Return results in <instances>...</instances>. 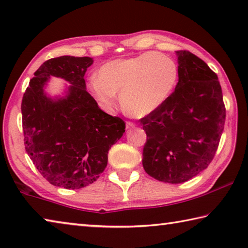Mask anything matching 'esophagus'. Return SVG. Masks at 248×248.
I'll return each mask as SVG.
<instances>
[{
    "instance_id": "34e87169",
    "label": "esophagus",
    "mask_w": 248,
    "mask_h": 248,
    "mask_svg": "<svg viewBox=\"0 0 248 248\" xmlns=\"http://www.w3.org/2000/svg\"><path fill=\"white\" fill-rule=\"evenodd\" d=\"M125 125H127V128H128V129L136 127V124H134L133 123H131V121H127V124H125Z\"/></svg>"
}]
</instances>
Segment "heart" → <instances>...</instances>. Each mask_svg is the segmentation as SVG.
Masks as SVG:
<instances>
[{
    "label": "heart",
    "mask_w": 248,
    "mask_h": 248,
    "mask_svg": "<svg viewBox=\"0 0 248 248\" xmlns=\"http://www.w3.org/2000/svg\"><path fill=\"white\" fill-rule=\"evenodd\" d=\"M178 69L173 59L150 51L140 56L105 63L89 87L99 106L109 110L120 93L121 106L128 114L142 117L162 106L173 93Z\"/></svg>",
    "instance_id": "1"
}]
</instances>
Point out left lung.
<instances>
[{
	"instance_id": "1",
	"label": "left lung",
	"mask_w": 248,
	"mask_h": 248,
	"mask_svg": "<svg viewBox=\"0 0 248 248\" xmlns=\"http://www.w3.org/2000/svg\"><path fill=\"white\" fill-rule=\"evenodd\" d=\"M178 83L166 102L140 119L146 133L142 164L151 177L180 184L212 162L225 123L217 75L200 58L179 50Z\"/></svg>"
}]
</instances>
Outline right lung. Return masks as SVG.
Segmentation results:
<instances>
[{
  "label": "right lung",
  "mask_w": 248,
  "mask_h": 248,
  "mask_svg": "<svg viewBox=\"0 0 248 248\" xmlns=\"http://www.w3.org/2000/svg\"><path fill=\"white\" fill-rule=\"evenodd\" d=\"M92 64L89 57L49 59L33 73L22 100L25 150L46 180L65 189H79L99 178L109 149L125 129L123 119L104 112L87 93L84 75ZM50 76L73 84L64 99L44 94Z\"/></svg>",
  "instance_id": "add662e5"
}]
</instances>
